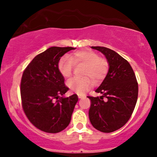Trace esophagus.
<instances>
[{"label": "esophagus", "mask_w": 157, "mask_h": 157, "mask_svg": "<svg viewBox=\"0 0 157 157\" xmlns=\"http://www.w3.org/2000/svg\"><path fill=\"white\" fill-rule=\"evenodd\" d=\"M78 97L79 98H83L85 97V96L84 95H81V94H78Z\"/></svg>", "instance_id": "1"}]
</instances>
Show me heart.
<instances>
[{
  "instance_id": "obj_1",
  "label": "heart",
  "mask_w": 157,
  "mask_h": 157,
  "mask_svg": "<svg viewBox=\"0 0 157 157\" xmlns=\"http://www.w3.org/2000/svg\"><path fill=\"white\" fill-rule=\"evenodd\" d=\"M84 65L82 71L83 78H72L68 81L67 86L72 91L81 94L90 89L94 83L101 82L106 78L109 69V63L106 59L99 57L95 51L83 49L74 52L69 58L63 57L59 60L58 68L65 78L71 76L74 65Z\"/></svg>"
}]
</instances>
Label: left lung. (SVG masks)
Listing matches in <instances>:
<instances>
[{"mask_svg":"<svg viewBox=\"0 0 157 157\" xmlns=\"http://www.w3.org/2000/svg\"><path fill=\"white\" fill-rule=\"evenodd\" d=\"M91 48L106 56L109 69L96 90L102 96H88L91 100L89 119L96 129L113 132L125 125L132 117L138 98V83L129 63L117 52L106 47Z\"/></svg>","mask_w":157,"mask_h":157,"instance_id":"1","label":"left lung"}]
</instances>
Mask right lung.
<instances>
[{
	"mask_svg": "<svg viewBox=\"0 0 157 157\" xmlns=\"http://www.w3.org/2000/svg\"><path fill=\"white\" fill-rule=\"evenodd\" d=\"M72 47H51L36 56L23 73L21 82L22 107L34 126L56 134L69 124L78 96L61 97L68 88L58 68L61 58Z\"/></svg>",
	"mask_w": 157,
	"mask_h": 157,
	"instance_id": "right-lung-1",
	"label": "right lung"
}]
</instances>
